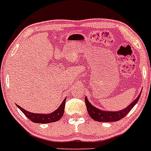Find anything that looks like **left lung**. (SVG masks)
Segmentation results:
<instances>
[{
    "label": "left lung",
    "mask_w": 151,
    "mask_h": 151,
    "mask_svg": "<svg viewBox=\"0 0 151 151\" xmlns=\"http://www.w3.org/2000/svg\"><path fill=\"white\" fill-rule=\"evenodd\" d=\"M141 93L138 96V97L133 102H132V104H130L129 106H126L125 109L119 110V111H106V110H100L98 108L91 104L86 97H85V104H86V107H87V110L88 112L89 116L94 120L97 121V122H116V121H119V119L125 117L129 113V112L134 107V105L137 104V102L139 100Z\"/></svg>",
    "instance_id": "1"
}]
</instances>
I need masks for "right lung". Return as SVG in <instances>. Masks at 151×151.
I'll return each instance as SVG.
<instances>
[{
    "mask_svg": "<svg viewBox=\"0 0 151 151\" xmlns=\"http://www.w3.org/2000/svg\"><path fill=\"white\" fill-rule=\"evenodd\" d=\"M65 103H66V98L64 99L60 106L57 108L55 111L48 114H41V113H30L29 111H26L21 107L20 106L17 104V107L22 112V113L26 116L27 118H29L32 122H35V123H50V122H57L60 120L61 117L63 115L64 108H65Z\"/></svg>",
    "mask_w": 151,
    "mask_h": 151,
    "instance_id": "right-lung-1",
    "label": "right lung"
}]
</instances>
